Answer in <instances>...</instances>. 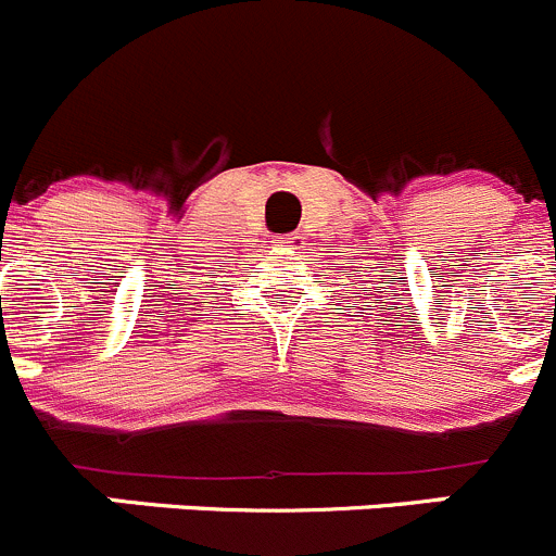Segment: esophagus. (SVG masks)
Instances as JSON below:
<instances>
[{
    "label": "esophagus",
    "instance_id": "34e87169",
    "mask_svg": "<svg viewBox=\"0 0 556 556\" xmlns=\"http://www.w3.org/2000/svg\"><path fill=\"white\" fill-rule=\"evenodd\" d=\"M278 245L280 249H302L305 245V238H302L300 232H291V235H280L278 238Z\"/></svg>",
    "mask_w": 556,
    "mask_h": 556
}]
</instances>
